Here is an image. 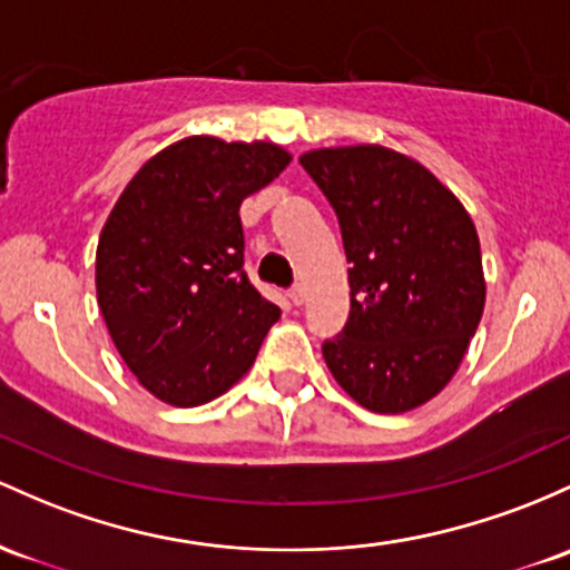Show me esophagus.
<instances>
[{"instance_id": "34e87169", "label": "esophagus", "mask_w": 570, "mask_h": 570, "mask_svg": "<svg viewBox=\"0 0 570 570\" xmlns=\"http://www.w3.org/2000/svg\"><path fill=\"white\" fill-rule=\"evenodd\" d=\"M289 299H292V303H295V305H303L305 303V289H303V286H292V289H289Z\"/></svg>"}]
</instances>
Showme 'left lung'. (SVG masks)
<instances>
[{
  "instance_id": "obj_1",
  "label": "left lung",
  "mask_w": 570,
  "mask_h": 570,
  "mask_svg": "<svg viewBox=\"0 0 570 570\" xmlns=\"http://www.w3.org/2000/svg\"><path fill=\"white\" fill-rule=\"evenodd\" d=\"M341 224L352 262L346 327L322 343L333 376L376 414L435 397L484 311L479 235L433 173L384 146L318 148L299 159Z\"/></svg>"
}]
</instances>
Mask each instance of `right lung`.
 <instances>
[{
	"instance_id": "right-lung-1",
	"label": "right lung",
	"mask_w": 570,
	"mask_h": 570,
	"mask_svg": "<svg viewBox=\"0 0 570 570\" xmlns=\"http://www.w3.org/2000/svg\"><path fill=\"white\" fill-rule=\"evenodd\" d=\"M286 165L273 142L186 137L118 197L97 246L99 311L129 371L165 403L227 392L278 322L243 271L237 210Z\"/></svg>"
}]
</instances>
